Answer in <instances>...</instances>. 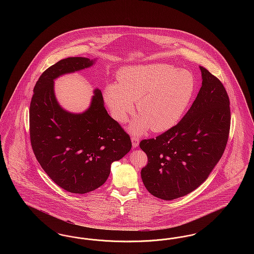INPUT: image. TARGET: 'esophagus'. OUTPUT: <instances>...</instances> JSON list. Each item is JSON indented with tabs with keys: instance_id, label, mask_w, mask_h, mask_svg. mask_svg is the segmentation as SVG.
<instances>
[{
	"instance_id": "1",
	"label": "esophagus",
	"mask_w": 254,
	"mask_h": 254,
	"mask_svg": "<svg viewBox=\"0 0 254 254\" xmlns=\"http://www.w3.org/2000/svg\"><path fill=\"white\" fill-rule=\"evenodd\" d=\"M131 142H132V145L134 147L139 145V137L136 135H132L131 136Z\"/></svg>"
}]
</instances>
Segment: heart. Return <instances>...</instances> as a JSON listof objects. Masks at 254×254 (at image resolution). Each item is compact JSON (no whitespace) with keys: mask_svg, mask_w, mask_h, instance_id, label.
<instances>
[{"mask_svg":"<svg viewBox=\"0 0 254 254\" xmlns=\"http://www.w3.org/2000/svg\"><path fill=\"white\" fill-rule=\"evenodd\" d=\"M119 85L105 89V99L113 117L125 122L132 113L133 102L141 116L133 127L142 132L150 126L155 132L176 126L189 110L197 92L193 74L165 64L127 66L118 73Z\"/></svg>","mask_w":254,"mask_h":254,"instance_id":"b5f03b06","label":"heart"}]
</instances>
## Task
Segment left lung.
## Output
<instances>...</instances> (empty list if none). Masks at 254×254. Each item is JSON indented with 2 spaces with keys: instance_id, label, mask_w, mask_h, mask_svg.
I'll return each instance as SVG.
<instances>
[{
  "instance_id": "obj_1",
  "label": "left lung",
  "mask_w": 254,
  "mask_h": 254,
  "mask_svg": "<svg viewBox=\"0 0 254 254\" xmlns=\"http://www.w3.org/2000/svg\"><path fill=\"white\" fill-rule=\"evenodd\" d=\"M200 69L202 86L181 121L156 138L140 142L147 156L142 180L149 193L163 200L177 199L196 190L228 144L229 95L217 77L203 66Z\"/></svg>"
}]
</instances>
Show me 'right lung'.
<instances>
[{
    "label": "right lung",
    "mask_w": 254,
    "mask_h": 254,
    "mask_svg": "<svg viewBox=\"0 0 254 254\" xmlns=\"http://www.w3.org/2000/svg\"><path fill=\"white\" fill-rule=\"evenodd\" d=\"M93 61L70 57L57 62L37 81L29 108L30 142L42 169L64 190L90 192L107 181L110 165L131 148L121 125L109 116L101 90L90 108L71 114L58 105L53 80L64 73L90 66Z\"/></svg>",
    "instance_id": "1"
}]
</instances>
